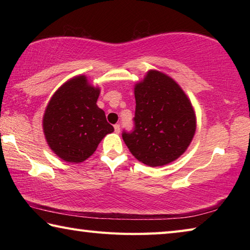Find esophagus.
<instances>
[{"label": "esophagus", "mask_w": 250, "mask_h": 250, "mask_svg": "<svg viewBox=\"0 0 250 250\" xmlns=\"http://www.w3.org/2000/svg\"><path fill=\"white\" fill-rule=\"evenodd\" d=\"M115 132L120 133V125H115Z\"/></svg>", "instance_id": "34e87169"}]
</instances>
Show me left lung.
Returning <instances> with one entry per match:
<instances>
[{"instance_id":"left-lung-1","label":"left lung","mask_w":250,"mask_h":250,"mask_svg":"<svg viewBox=\"0 0 250 250\" xmlns=\"http://www.w3.org/2000/svg\"><path fill=\"white\" fill-rule=\"evenodd\" d=\"M132 131H124L131 153L143 164L162 167L188 149L196 129L191 101L174 80L150 70L135 84Z\"/></svg>"}]
</instances>
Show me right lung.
Instances as JSON below:
<instances>
[{
	"mask_svg": "<svg viewBox=\"0 0 250 250\" xmlns=\"http://www.w3.org/2000/svg\"><path fill=\"white\" fill-rule=\"evenodd\" d=\"M99 88L86 76L65 83L49 100L43 118L48 146L66 162L79 163L94 153L105 134L113 132L104 111L97 105Z\"/></svg>",
	"mask_w": 250,
	"mask_h": 250,
	"instance_id": "1",
	"label": "right lung"
}]
</instances>
